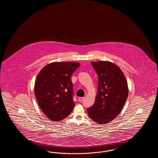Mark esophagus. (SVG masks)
Wrapping results in <instances>:
<instances>
[{
  "label": "esophagus",
  "instance_id": "obj_1",
  "mask_svg": "<svg viewBox=\"0 0 158 158\" xmlns=\"http://www.w3.org/2000/svg\"><path fill=\"white\" fill-rule=\"evenodd\" d=\"M83 97H79V99H79V101H80V102H81V101H82L83 99Z\"/></svg>",
  "mask_w": 158,
  "mask_h": 158
}]
</instances>
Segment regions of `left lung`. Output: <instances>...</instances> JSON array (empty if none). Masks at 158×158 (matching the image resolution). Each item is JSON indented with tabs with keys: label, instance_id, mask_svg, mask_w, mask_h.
Returning a JSON list of instances; mask_svg holds the SVG:
<instances>
[{
	"label": "left lung",
	"instance_id": "8db88e82",
	"mask_svg": "<svg viewBox=\"0 0 158 158\" xmlns=\"http://www.w3.org/2000/svg\"><path fill=\"white\" fill-rule=\"evenodd\" d=\"M98 76V92L94 105L87 109L95 123H108L121 113L128 97L126 77L120 68L107 61L91 62Z\"/></svg>",
	"mask_w": 158,
	"mask_h": 158
}]
</instances>
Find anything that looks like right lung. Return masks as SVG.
<instances>
[{
    "label": "right lung",
    "mask_w": 158,
    "mask_h": 158,
    "mask_svg": "<svg viewBox=\"0 0 158 158\" xmlns=\"http://www.w3.org/2000/svg\"><path fill=\"white\" fill-rule=\"evenodd\" d=\"M79 66L77 62H53L38 74L35 96L40 109L50 120H62L73 110L75 104L71 76Z\"/></svg>",
    "instance_id": "add662e5"
}]
</instances>
